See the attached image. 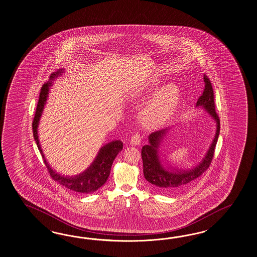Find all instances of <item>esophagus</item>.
I'll list each match as a JSON object with an SVG mask.
<instances>
[{
  "label": "esophagus",
  "instance_id": "esophagus-1",
  "mask_svg": "<svg viewBox=\"0 0 257 257\" xmlns=\"http://www.w3.org/2000/svg\"><path fill=\"white\" fill-rule=\"evenodd\" d=\"M141 141H142L141 136L139 134H134L131 139V145L132 146H137V145H140V144H141Z\"/></svg>",
  "mask_w": 257,
  "mask_h": 257
}]
</instances>
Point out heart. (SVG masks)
<instances>
[{
  "label": "heart",
  "instance_id": "heart-1",
  "mask_svg": "<svg viewBox=\"0 0 257 257\" xmlns=\"http://www.w3.org/2000/svg\"><path fill=\"white\" fill-rule=\"evenodd\" d=\"M159 85L158 80L149 82L140 88L139 98L150 95ZM180 101V90L174 84H168L154 94L139 113V121L146 130H157L164 125L172 117Z\"/></svg>",
  "mask_w": 257,
  "mask_h": 257
}]
</instances>
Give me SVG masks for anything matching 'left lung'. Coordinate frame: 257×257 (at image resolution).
<instances>
[{"mask_svg":"<svg viewBox=\"0 0 257 257\" xmlns=\"http://www.w3.org/2000/svg\"><path fill=\"white\" fill-rule=\"evenodd\" d=\"M205 88L199 97L196 107L202 109L209 117L215 123V134L211 145L206 152L204 158L197 166L192 169H178L168 164V160L162 158L160 146L167 137L171 127L153 132L148 137V145L142 149V158L144 163V175L148 183L158 192H176L183 189L192 181L199 177L211 164L213 153L217 144L220 133V120L215 112L213 89L210 79L204 75Z\"/></svg>","mask_w":257,"mask_h":257,"instance_id":"8db88e82","label":"left lung"}]
</instances>
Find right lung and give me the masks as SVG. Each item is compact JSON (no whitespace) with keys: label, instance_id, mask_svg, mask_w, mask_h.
<instances>
[{"label":"right lung","instance_id":"obj_1","mask_svg":"<svg viewBox=\"0 0 257 257\" xmlns=\"http://www.w3.org/2000/svg\"><path fill=\"white\" fill-rule=\"evenodd\" d=\"M63 73H64L63 68L59 69L56 73H53L50 75V80L42 86V89L40 92L39 101H38L35 115L33 118V137L37 144L38 149L45 161L48 172L50 173V176L55 181L59 182V184H62L70 190L79 192V193H86V194L93 193L105 184L107 179L110 175L111 167L114 158H116L119 152L123 149V143L121 141L115 140L101 146L90 166L87 167L86 171L81 172L77 175L65 176L53 170L52 167H50L49 163L46 161L45 154L40 145L38 126H39L40 119L46 104V100L48 99V94L51 86H53V81L57 79Z\"/></svg>","mask_w":257,"mask_h":257}]
</instances>
